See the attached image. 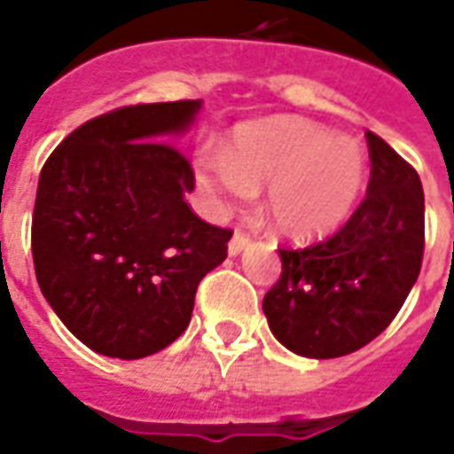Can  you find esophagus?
Returning a JSON list of instances; mask_svg holds the SVG:
<instances>
[{
    "mask_svg": "<svg viewBox=\"0 0 454 454\" xmlns=\"http://www.w3.org/2000/svg\"><path fill=\"white\" fill-rule=\"evenodd\" d=\"M247 245H249V238H247V235L240 233V231H235L233 240L228 242V254H231V256L242 254V252L247 249Z\"/></svg>",
    "mask_w": 454,
    "mask_h": 454,
    "instance_id": "esophagus-1",
    "label": "esophagus"
}]
</instances>
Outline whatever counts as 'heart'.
Returning a JSON list of instances; mask_svg holds the SVG:
<instances>
[{"label": "heart", "instance_id": "1", "mask_svg": "<svg viewBox=\"0 0 454 454\" xmlns=\"http://www.w3.org/2000/svg\"><path fill=\"white\" fill-rule=\"evenodd\" d=\"M200 184L216 198L247 202L266 184L270 228L292 242L325 240L351 219L367 185L358 141L299 117L242 127L228 153L202 155Z\"/></svg>", "mask_w": 454, "mask_h": 454}]
</instances>
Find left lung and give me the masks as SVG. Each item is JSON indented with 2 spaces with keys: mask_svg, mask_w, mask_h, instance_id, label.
<instances>
[{
  "mask_svg": "<svg viewBox=\"0 0 454 454\" xmlns=\"http://www.w3.org/2000/svg\"><path fill=\"white\" fill-rule=\"evenodd\" d=\"M365 138L367 198L330 240L280 249L283 273L263 297L273 337L303 358L348 356L380 337L422 269V181L387 141Z\"/></svg>",
  "mask_w": 454,
  "mask_h": 454,
  "instance_id": "left-lung-1",
  "label": "left lung"
}]
</instances>
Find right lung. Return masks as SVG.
I'll return each mask as SVG.
<instances>
[{
    "label": "right lung",
    "mask_w": 454,
    "mask_h": 454,
    "mask_svg": "<svg viewBox=\"0 0 454 454\" xmlns=\"http://www.w3.org/2000/svg\"><path fill=\"white\" fill-rule=\"evenodd\" d=\"M200 108L202 101L145 103L89 120L39 174V290L101 356L138 360L181 337L200 280L226 259L233 233L191 212V164L164 144L191 129Z\"/></svg>",
    "instance_id": "add662e5"
}]
</instances>
